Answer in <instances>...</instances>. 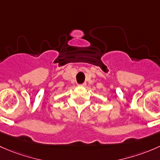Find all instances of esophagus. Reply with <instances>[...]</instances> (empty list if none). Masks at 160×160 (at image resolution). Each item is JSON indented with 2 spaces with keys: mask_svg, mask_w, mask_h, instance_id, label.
Instances as JSON below:
<instances>
[{
  "mask_svg": "<svg viewBox=\"0 0 160 160\" xmlns=\"http://www.w3.org/2000/svg\"><path fill=\"white\" fill-rule=\"evenodd\" d=\"M85 85H86V83H82V84H80L79 86H81V87H85Z\"/></svg>",
  "mask_w": 160,
  "mask_h": 160,
  "instance_id": "obj_1",
  "label": "esophagus"
}]
</instances>
